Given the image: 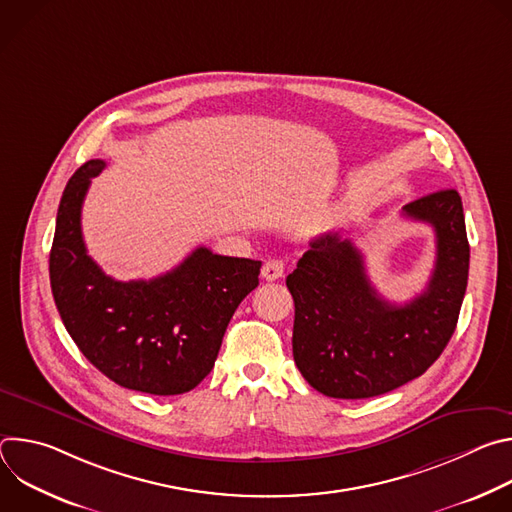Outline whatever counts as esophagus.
<instances>
[{
  "label": "esophagus",
  "mask_w": 512,
  "mask_h": 512,
  "mask_svg": "<svg viewBox=\"0 0 512 512\" xmlns=\"http://www.w3.org/2000/svg\"><path fill=\"white\" fill-rule=\"evenodd\" d=\"M283 269H285V265L281 259H269V261H265V265L261 269V277L265 281H275V279L283 277Z\"/></svg>",
  "instance_id": "34e87169"
}]
</instances>
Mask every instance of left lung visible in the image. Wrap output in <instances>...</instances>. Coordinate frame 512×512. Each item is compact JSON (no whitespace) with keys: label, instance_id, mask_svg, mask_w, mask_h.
<instances>
[{"label":"left lung","instance_id":"left-lung-1","mask_svg":"<svg viewBox=\"0 0 512 512\" xmlns=\"http://www.w3.org/2000/svg\"><path fill=\"white\" fill-rule=\"evenodd\" d=\"M435 231V267L421 296L397 306L377 294L360 251L338 233L310 241L285 283L296 304L294 360L334 399H369L421 377L450 342L468 285L462 198L440 190L403 206Z\"/></svg>","mask_w":512,"mask_h":512}]
</instances>
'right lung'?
Returning a JSON list of instances; mask_svg holds the SVG:
<instances>
[{"label": "right lung", "mask_w": 512, "mask_h": 512, "mask_svg": "<svg viewBox=\"0 0 512 512\" xmlns=\"http://www.w3.org/2000/svg\"><path fill=\"white\" fill-rule=\"evenodd\" d=\"M89 160L68 180L50 249V287L70 338L113 383L150 395H182L214 367L239 304L259 285L261 261L194 249L150 281H117L89 257L81 210Z\"/></svg>", "instance_id": "1"}]
</instances>
